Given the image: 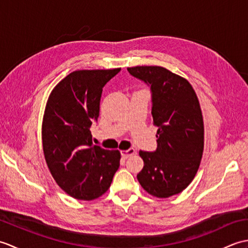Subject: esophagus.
I'll use <instances>...</instances> for the list:
<instances>
[{"label":"esophagus","mask_w":248,"mask_h":248,"mask_svg":"<svg viewBox=\"0 0 248 248\" xmlns=\"http://www.w3.org/2000/svg\"><path fill=\"white\" fill-rule=\"evenodd\" d=\"M135 154V150L133 148H129L127 150H121V155H123V157H124V159H127V157H129L130 155H132Z\"/></svg>","instance_id":"34e87169"}]
</instances>
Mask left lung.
<instances>
[{
  "label": "left lung",
  "mask_w": 248,
  "mask_h": 248,
  "mask_svg": "<svg viewBox=\"0 0 248 248\" xmlns=\"http://www.w3.org/2000/svg\"><path fill=\"white\" fill-rule=\"evenodd\" d=\"M150 87L151 114L157 127L156 149L140 151L144 167L138 180L159 198L179 194L192 182L203 151V121L199 101L186 78L159 66L128 68Z\"/></svg>",
  "instance_id": "1"
}]
</instances>
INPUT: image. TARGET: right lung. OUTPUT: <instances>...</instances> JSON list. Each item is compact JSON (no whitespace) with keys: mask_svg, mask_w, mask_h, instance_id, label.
I'll return each mask as SVG.
<instances>
[{"mask_svg":"<svg viewBox=\"0 0 248 248\" xmlns=\"http://www.w3.org/2000/svg\"><path fill=\"white\" fill-rule=\"evenodd\" d=\"M120 71H73L57 84L46 103L43 123L44 154L56 183L81 200L108 191L120 161L118 150L93 144L103 87Z\"/></svg>","mask_w":248,"mask_h":248,"instance_id":"1","label":"right lung"}]
</instances>
